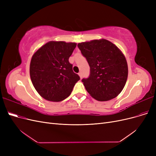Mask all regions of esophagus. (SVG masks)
<instances>
[{"mask_svg": "<svg viewBox=\"0 0 156 156\" xmlns=\"http://www.w3.org/2000/svg\"><path fill=\"white\" fill-rule=\"evenodd\" d=\"M79 77H80V78H81V79H82V73H81V72H80V73H79Z\"/></svg>", "mask_w": 156, "mask_h": 156, "instance_id": "1", "label": "esophagus"}]
</instances>
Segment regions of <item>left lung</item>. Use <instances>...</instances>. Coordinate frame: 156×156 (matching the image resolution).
Returning <instances> with one entry per match:
<instances>
[{
  "instance_id": "left-lung-1",
  "label": "left lung",
  "mask_w": 156,
  "mask_h": 156,
  "mask_svg": "<svg viewBox=\"0 0 156 156\" xmlns=\"http://www.w3.org/2000/svg\"><path fill=\"white\" fill-rule=\"evenodd\" d=\"M90 66L88 78L82 79L90 96L104 101L116 98L123 90L128 75L124 55L107 40H95L77 45Z\"/></svg>"
}]
</instances>
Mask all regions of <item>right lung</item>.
I'll use <instances>...</instances> for the list:
<instances>
[{
	"mask_svg": "<svg viewBox=\"0 0 156 156\" xmlns=\"http://www.w3.org/2000/svg\"><path fill=\"white\" fill-rule=\"evenodd\" d=\"M77 44L49 41L32 56L30 75L36 91L45 100L60 101L68 98L79 80L69 62Z\"/></svg>",
	"mask_w": 156,
	"mask_h": 156,
	"instance_id": "obj_1",
	"label": "right lung"
}]
</instances>
